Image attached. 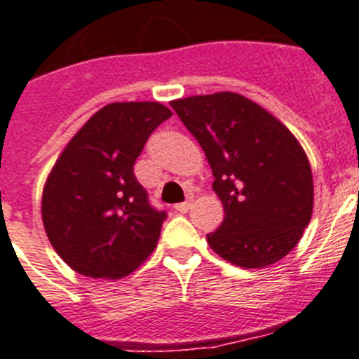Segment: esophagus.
I'll use <instances>...</instances> for the list:
<instances>
[{"mask_svg": "<svg viewBox=\"0 0 359 359\" xmlns=\"http://www.w3.org/2000/svg\"><path fill=\"white\" fill-rule=\"evenodd\" d=\"M191 207H192V200H187V201H182V203H176L174 209H176L177 212H187Z\"/></svg>", "mask_w": 359, "mask_h": 359, "instance_id": "obj_1", "label": "esophagus"}]
</instances>
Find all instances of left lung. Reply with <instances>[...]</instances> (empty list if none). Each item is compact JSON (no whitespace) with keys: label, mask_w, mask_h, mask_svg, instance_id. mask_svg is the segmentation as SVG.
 <instances>
[{"label":"left lung","mask_w":359,"mask_h":359,"mask_svg":"<svg viewBox=\"0 0 359 359\" xmlns=\"http://www.w3.org/2000/svg\"><path fill=\"white\" fill-rule=\"evenodd\" d=\"M212 168L224 205L207 235L216 255L240 268H266L299 244L313 209V180L303 147L279 119L233 91L170 102Z\"/></svg>","instance_id":"obj_1"}]
</instances>
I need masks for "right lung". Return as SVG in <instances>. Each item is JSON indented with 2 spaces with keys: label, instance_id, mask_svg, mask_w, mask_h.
<instances>
[{
  "label": "right lung",
  "instance_id": "add662e5",
  "mask_svg": "<svg viewBox=\"0 0 359 359\" xmlns=\"http://www.w3.org/2000/svg\"><path fill=\"white\" fill-rule=\"evenodd\" d=\"M172 111L159 102H111L73 135L47 176L41 220L76 273L121 279L156 250L165 211H156L133 163Z\"/></svg>",
  "mask_w": 359,
  "mask_h": 359
}]
</instances>
